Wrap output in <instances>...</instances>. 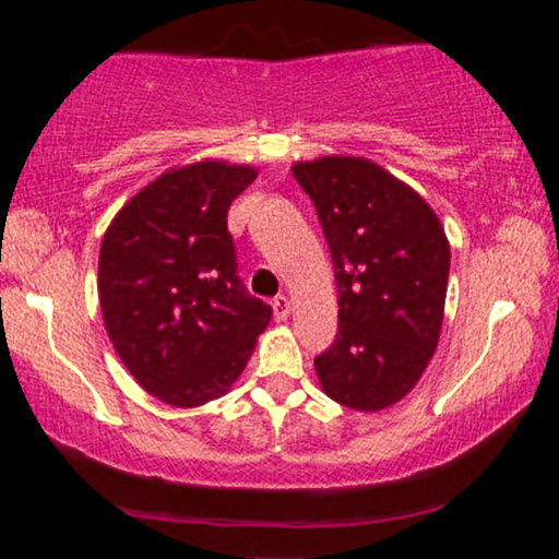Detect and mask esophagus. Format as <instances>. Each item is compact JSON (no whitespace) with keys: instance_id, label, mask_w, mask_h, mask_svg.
Masks as SVG:
<instances>
[{"instance_id":"esophagus-1","label":"esophagus","mask_w":559,"mask_h":559,"mask_svg":"<svg viewBox=\"0 0 559 559\" xmlns=\"http://www.w3.org/2000/svg\"><path fill=\"white\" fill-rule=\"evenodd\" d=\"M272 308H274V319L277 321H285L290 317V300H287L285 295H277V298L272 300Z\"/></svg>"}]
</instances>
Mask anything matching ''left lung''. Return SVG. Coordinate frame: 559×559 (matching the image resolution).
<instances>
[{"instance_id": "8db88e82", "label": "left lung", "mask_w": 559, "mask_h": 559, "mask_svg": "<svg viewBox=\"0 0 559 559\" xmlns=\"http://www.w3.org/2000/svg\"><path fill=\"white\" fill-rule=\"evenodd\" d=\"M337 285V337L317 356L321 390L373 413L416 386L442 332L450 242L416 190L360 156L298 162Z\"/></svg>"}]
</instances>
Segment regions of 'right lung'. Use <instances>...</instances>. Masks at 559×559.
I'll use <instances>...</instances> for the list:
<instances>
[{"label": "right lung", "instance_id": "obj_1", "mask_svg": "<svg viewBox=\"0 0 559 559\" xmlns=\"http://www.w3.org/2000/svg\"><path fill=\"white\" fill-rule=\"evenodd\" d=\"M248 164L195 162L138 190L102 240L98 300L124 369L148 395L199 408L233 386L272 308L238 277L229 203Z\"/></svg>", "mask_w": 559, "mask_h": 559}]
</instances>
